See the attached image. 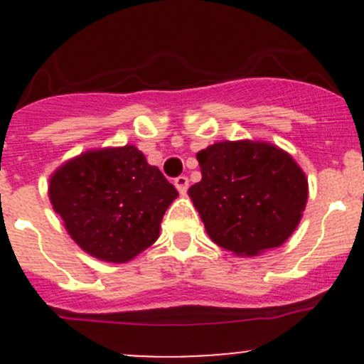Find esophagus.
Segmentation results:
<instances>
[{
    "label": "esophagus",
    "instance_id": "1",
    "mask_svg": "<svg viewBox=\"0 0 364 364\" xmlns=\"http://www.w3.org/2000/svg\"><path fill=\"white\" fill-rule=\"evenodd\" d=\"M174 185L179 193H186V190H188V178H186V176H178V178L174 179Z\"/></svg>",
    "mask_w": 364,
    "mask_h": 364
}]
</instances>
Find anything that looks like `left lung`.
Masks as SVG:
<instances>
[{
    "label": "left lung",
    "mask_w": 364,
    "mask_h": 364,
    "mask_svg": "<svg viewBox=\"0 0 364 364\" xmlns=\"http://www.w3.org/2000/svg\"><path fill=\"white\" fill-rule=\"evenodd\" d=\"M203 179L188 196L218 247L253 257L291 237L308 179L289 153L262 141H225L197 153Z\"/></svg>",
    "instance_id": "8db88e82"
}]
</instances>
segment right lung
<instances>
[{"instance_id": "obj_1", "label": "right lung", "mask_w": 364, "mask_h": 364, "mask_svg": "<svg viewBox=\"0 0 364 364\" xmlns=\"http://www.w3.org/2000/svg\"><path fill=\"white\" fill-rule=\"evenodd\" d=\"M178 190L135 146L91 149L49 179V199L70 237L105 262L123 264L151 247Z\"/></svg>"}]
</instances>
